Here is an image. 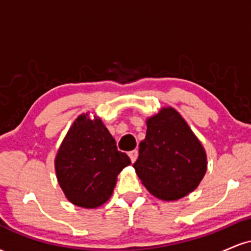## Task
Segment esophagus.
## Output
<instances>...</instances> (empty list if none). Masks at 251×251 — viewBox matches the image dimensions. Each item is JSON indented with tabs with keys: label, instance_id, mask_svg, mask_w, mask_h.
<instances>
[{
	"label": "esophagus",
	"instance_id": "1",
	"mask_svg": "<svg viewBox=\"0 0 251 251\" xmlns=\"http://www.w3.org/2000/svg\"><path fill=\"white\" fill-rule=\"evenodd\" d=\"M128 155H129V158H131V162L134 163L138 158V151L137 150H133V151L128 152Z\"/></svg>",
	"mask_w": 251,
	"mask_h": 251
}]
</instances>
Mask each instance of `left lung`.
Masks as SVG:
<instances>
[{
    "label": "left lung",
    "mask_w": 251,
    "mask_h": 251,
    "mask_svg": "<svg viewBox=\"0 0 251 251\" xmlns=\"http://www.w3.org/2000/svg\"><path fill=\"white\" fill-rule=\"evenodd\" d=\"M133 168L152 195L177 201L200 185L206 172V153L185 120L172 107H163L146 120Z\"/></svg>",
    "instance_id": "1"
}]
</instances>
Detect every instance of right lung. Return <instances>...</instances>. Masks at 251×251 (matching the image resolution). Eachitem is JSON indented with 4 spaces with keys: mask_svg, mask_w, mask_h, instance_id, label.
Returning <instances> with one entry per match:
<instances>
[{
    "mask_svg": "<svg viewBox=\"0 0 251 251\" xmlns=\"http://www.w3.org/2000/svg\"><path fill=\"white\" fill-rule=\"evenodd\" d=\"M100 118L81 114L68 129L55 157L56 178L74 205L94 209L112 196L117 177L129 165Z\"/></svg>",
    "mask_w": 251,
    "mask_h": 251,
    "instance_id": "1",
    "label": "right lung"
}]
</instances>
